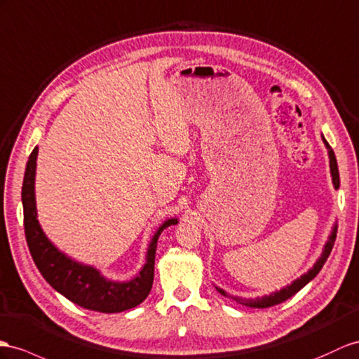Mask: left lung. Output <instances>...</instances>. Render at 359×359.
<instances>
[{"label":"left lung","mask_w":359,"mask_h":359,"mask_svg":"<svg viewBox=\"0 0 359 359\" xmlns=\"http://www.w3.org/2000/svg\"><path fill=\"white\" fill-rule=\"evenodd\" d=\"M321 140H323L326 149H327V156H329V167H330V176H332V183H334V188L338 189L339 188V172H338V165H337V158H335V153L332 150V147H330L327 144V141L325 140V136L321 135ZM335 238H337V224H334L332 227V232H330L327 241L323 247V252H321L320 258L316 261V264L312 265V269H309L305 274H302L300 278H297L296 280H292L290 285H287V287H283L282 290L279 291H274L271 294H269V296H262V297H255V299H243V297H238V296H231V294H227L223 288H217V291L219 294H223L224 297H231L233 299L236 303H241V305L244 306H250V308H270V306H274V305H279V303L288 300L290 297H292L294 294H296L297 291H300L303 287L308 282H311L312 279L316 278V276L318 274V271L323 269L325 262L327 261L330 252H332V247H334V243H335Z\"/></svg>","instance_id":"left-lung-1"}]
</instances>
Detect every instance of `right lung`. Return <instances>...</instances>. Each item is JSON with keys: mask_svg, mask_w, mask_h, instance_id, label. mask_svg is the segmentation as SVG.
I'll use <instances>...</instances> for the list:
<instances>
[{"mask_svg": "<svg viewBox=\"0 0 359 359\" xmlns=\"http://www.w3.org/2000/svg\"><path fill=\"white\" fill-rule=\"evenodd\" d=\"M38 150V147H34L27 162L21 194L25 238L36 267L54 290L85 309L114 314L137 306L147 299L153 287L154 256L159 235L163 229L177 224L179 219L168 218L154 232L147 249L145 264L135 278L124 282L107 279L92 265L81 264L60 252L42 231L34 197Z\"/></svg>", "mask_w": 359, "mask_h": 359, "instance_id": "right-lung-1", "label": "right lung"}]
</instances>
